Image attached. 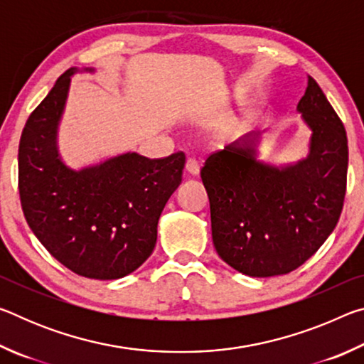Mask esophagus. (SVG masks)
I'll list each match as a JSON object with an SVG mask.
<instances>
[{"label":"esophagus","instance_id":"esophagus-1","mask_svg":"<svg viewBox=\"0 0 364 364\" xmlns=\"http://www.w3.org/2000/svg\"><path fill=\"white\" fill-rule=\"evenodd\" d=\"M186 171H188V173H189L191 176H197V175H199V171H200L199 162H197L196 159H188V162H186Z\"/></svg>","mask_w":364,"mask_h":364}]
</instances>
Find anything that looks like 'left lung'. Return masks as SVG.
Returning a JSON list of instances; mask_svg holds the SVG:
<instances>
[{"mask_svg": "<svg viewBox=\"0 0 364 364\" xmlns=\"http://www.w3.org/2000/svg\"><path fill=\"white\" fill-rule=\"evenodd\" d=\"M297 112L311 132L306 157L282 165L263 162L262 133L254 132L212 154L200 170L215 249L252 278L299 268L334 231L342 212L347 133L311 77Z\"/></svg>", "mask_w": 364, "mask_h": 364, "instance_id": "8db88e82", "label": "left lung"}]
</instances>
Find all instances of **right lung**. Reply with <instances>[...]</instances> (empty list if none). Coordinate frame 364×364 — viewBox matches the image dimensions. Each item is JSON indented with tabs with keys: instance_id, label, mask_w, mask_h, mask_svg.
I'll return each mask as SVG.
<instances>
[{
	"instance_id": "add662e5",
	"label": "right lung",
	"mask_w": 364,
	"mask_h": 364,
	"mask_svg": "<svg viewBox=\"0 0 364 364\" xmlns=\"http://www.w3.org/2000/svg\"><path fill=\"white\" fill-rule=\"evenodd\" d=\"M95 67H72L58 78L23 127L19 194L36 239L59 263L91 279H119L156 247L157 223L181 183L183 152L147 159L123 152L82 168L64 162L58 146L70 80Z\"/></svg>"
}]
</instances>
